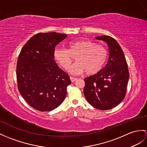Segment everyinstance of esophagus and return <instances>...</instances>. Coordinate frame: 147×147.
I'll use <instances>...</instances> for the list:
<instances>
[{"label":"esophagus","mask_w":147,"mask_h":147,"mask_svg":"<svg viewBox=\"0 0 147 147\" xmlns=\"http://www.w3.org/2000/svg\"><path fill=\"white\" fill-rule=\"evenodd\" d=\"M70 80H71V82H76V81L77 80V78L73 77H70Z\"/></svg>","instance_id":"obj_1"}]
</instances>
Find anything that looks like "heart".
Instances as JSON below:
<instances>
[{
    "label": "heart",
    "instance_id": "1",
    "mask_svg": "<svg viewBox=\"0 0 147 147\" xmlns=\"http://www.w3.org/2000/svg\"><path fill=\"white\" fill-rule=\"evenodd\" d=\"M67 49L56 47L53 57L59 65L63 70H67L76 57V62L70 68L73 75L84 72L94 75L105 66L108 58V52L105 47L96 44L95 42L86 38L71 40L68 42Z\"/></svg>",
    "mask_w": 147,
    "mask_h": 147
}]
</instances>
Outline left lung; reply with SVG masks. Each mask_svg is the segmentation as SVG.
<instances>
[{
    "instance_id": "1",
    "label": "left lung",
    "mask_w": 147,
    "mask_h": 147,
    "mask_svg": "<svg viewBox=\"0 0 147 147\" xmlns=\"http://www.w3.org/2000/svg\"><path fill=\"white\" fill-rule=\"evenodd\" d=\"M95 39L107 42L109 57L99 72L84 78V93L92 106L101 110H110L124 99L129 72L122 49L115 39L109 35L96 37Z\"/></svg>"
}]
</instances>
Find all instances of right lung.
<instances>
[{
	"instance_id": "right-lung-1",
	"label": "right lung",
	"mask_w": 147,
	"mask_h": 147,
	"mask_svg": "<svg viewBox=\"0 0 147 147\" xmlns=\"http://www.w3.org/2000/svg\"><path fill=\"white\" fill-rule=\"evenodd\" d=\"M67 34L38 33L24 45L17 63V80L20 94L28 104L40 112L58 107L67 95L70 77L54 60L55 46Z\"/></svg>"
}]
</instances>
